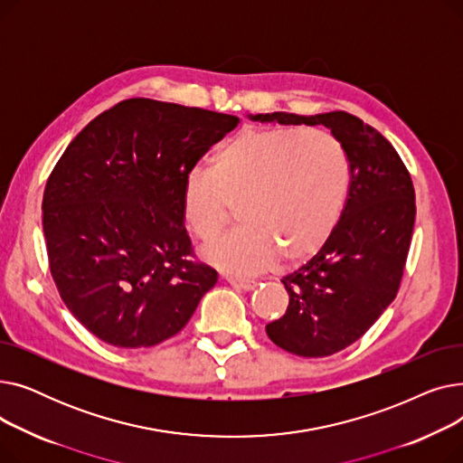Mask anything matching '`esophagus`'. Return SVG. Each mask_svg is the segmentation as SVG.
<instances>
[{
    "label": "esophagus",
    "instance_id": "obj_1",
    "mask_svg": "<svg viewBox=\"0 0 463 463\" xmlns=\"http://www.w3.org/2000/svg\"><path fill=\"white\" fill-rule=\"evenodd\" d=\"M227 281L240 290H253L257 287L255 279H240V278H227Z\"/></svg>",
    "mask_w": 463,
    "mask_h": 463
}]
</instances>
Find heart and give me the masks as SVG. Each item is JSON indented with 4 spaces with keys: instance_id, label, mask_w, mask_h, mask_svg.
I'll list each match as a JSON object with an SVG mask.
<instances>
[{
    "instance_id": "heart-1",
    "label": "heart",
    "mask_w": 463,
    "mask_h": 463,
    "mask_svg": "<svg viewBox=\"0 0 463 463\" xmlns=\"http://www.w3.org/2000/svg\"><path fill=\"white\" fill-rule=\"evenodd\" d=\"M349 193L344 146L325 129H244L193 170L182 187L185 223L204 241L238 203L241 227L206 246L219 270L251 276L276 260L293 262L319 251L334 232Z\"/></svg>"
}]
</instances>
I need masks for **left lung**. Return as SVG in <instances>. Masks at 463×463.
Segmentation results:
<instances>
[{
    "label": "left lung",
    "mask_w": 463,
    "mask_h": 463,
    "mask_svg": "<svg viewBox=\"0 0 463 463\" xmlns=\"http://www.w3.org/2000/svg\"><path fill=\"white\" fill-rule=\"evenodd\" d=\"M248 118L325 126L345 150L351 182L342 217L317 255L281 279L287 311L266 325V334L287 353L330 356L366 334L396 298L415 227V189L394 146L349 112Z\"/></svg>",
    "instance_id": "left-lung-1"
}]
</instances>
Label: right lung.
<instances>
[{"label": "right lung", "mask_w": 463, "mask_h": 463, "mask_svg": "<svg viewBox=\"0 0 463 463\" xmlns=\"http://www.w3.org/2000/svg\"><path fill=\"white\" fill-rule=\"evenodd\" d=\"M238 118L126 99L71 140L43 194L48 262L67 309L114 347L178 334L217 281L194 262L185 178Z\"/></svg>", "instance_id": "obj_1"}]
</instances>
